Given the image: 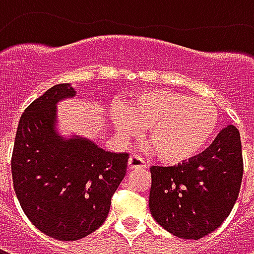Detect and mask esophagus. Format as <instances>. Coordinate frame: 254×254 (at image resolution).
Returning <instances> with one entry per match:
<instances>
[{
    "label": "esophagus",
    "instance_id": "esophagus-1",
    "mask_svg": "<svg viewBox=\"0 0 254 254\" xmlns=\"http://www.w3.org/2000/svg\"><path fill=\"white\" fill-rule=\"evenodd\" d=\"M127 167L129 170H143L145 169V162L137 155H132L127 160Z\"/></svg>",
    "mask_w": 254,
    "mask_h": 254
}]
</instances>
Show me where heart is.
Here are the masks:
<instances>
[{
    "label": "heart",
    "instance_id": "1",
    "mask_svg": "<svg viewBox=\"0 0 254 254\" xmlns=\"http://www.w3.org/2000/svg\"><path fill=\"white\" fill-rule=\"evenodd\" d=\"M113 124L122 136L149 129L148 141L162 162L178 165L207 145L219 125V110L211 100L171 89H144L113 111Z\"/></svg>",
    "mask_w": 254,
    "mask_h": 254
}]
</instances>
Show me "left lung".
Listing matches in <instances>:
<instances>
[{"mask_svg":"<svg viewBox=\"0 0 254 254\" xmlns=\"http://www.w3.org/2000/svg\"><path fill=\"white\" fill-rule=\"evenodd\" d=\"M242 174L240 132L229 125L200 155L180 165L151 167V215L178 238L200 240L230 215Z\"/></svg>","mask_w":254,"mask_h":254,"instance_id":"obj_1","label":"left lung"}]
</instances>
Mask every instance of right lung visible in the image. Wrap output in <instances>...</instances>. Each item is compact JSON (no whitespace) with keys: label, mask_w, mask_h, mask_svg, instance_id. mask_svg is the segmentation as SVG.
I'll list each match as a JSON object with an SVG mask.
<instances>
[{"label":"right lung","mask_w":254,"mask_h":254,"mask_svg":"<svg viewBox=\"0 0 254 254\" xmlns=\"http://www.w3.org/2000/svg\"><path fill=\"white\" fill-rule=\"evenodd\" d=\"M74 95L70 84H57L25 109L10 163L27 218L60 241L81 240L103 224L129 159V154L109 152L87 138L60 136L57 103Z\"/></svg>","instance_id":"obj_1"}]
</instances>
